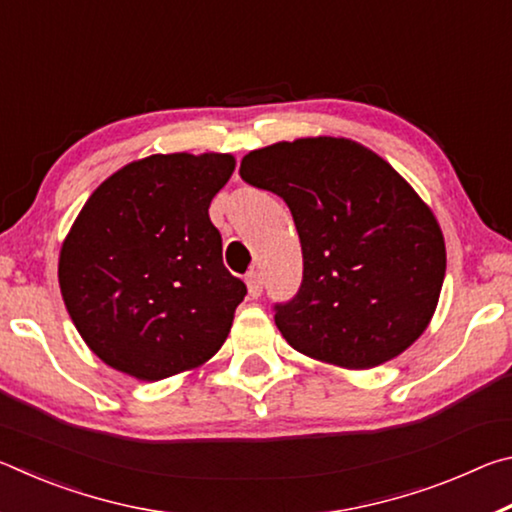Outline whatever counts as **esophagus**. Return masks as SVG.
<instances>
[{
    "label": "esophagus",
    "instance_id": "obj_1",
    "mask_svg": "<svg viewBox=\"0 0 512 512\" xmlns=\"http://www.w3.org/2000/svg\"><path fill=\"white\" fill-rule=\"evenodd\" d=\"M246 284H248V293L253 298H259V293H262V287H264V282H262V273L257 271V268H253V271H248V275H246Z\"/></svg>",
    "mask_w": 512,
    "mask_h": 512
}]
</instances>
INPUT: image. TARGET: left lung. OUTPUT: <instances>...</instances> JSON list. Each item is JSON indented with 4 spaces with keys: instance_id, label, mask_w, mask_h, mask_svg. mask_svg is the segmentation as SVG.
Masks as SVG:
<instances>
[{
    "instance_id": "obj_1",
    "label": "left lung",
    "mask_w": 512,
    "mask_h": 512,
    "mask_svg": "<svg viewBox=\"0 0 512 512\" xmlns=\"http://www.w3.org/2000/svg\"><path fill=\"white\" fill-rule=\"evenodd\" d=\"M239 176L280 196L296 223L302 284L275 305L291 348L363 370L427 329L445 280V239L384 158L345 137H302L250 151Z\"/></svg>"
}]
</instances>
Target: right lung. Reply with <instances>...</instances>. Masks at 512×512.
<instances>
[{"label": "right lung", "mask_w": 512, "mask_h": 512, "mask_svg": "<svg viewBox=\"0 0 512 512\" xmlns=\"http://www.w3.org/2000/svg\"><path fill=\"white\" fill-rule=\"evenodd\" d=\"M230 153L126 164L94 189L63 241L58 282L88 348L110 368L158 381L214 357L246 296L223 266L210 203Z\"/></svg>", "instance_id": "1"}]
</instances>
